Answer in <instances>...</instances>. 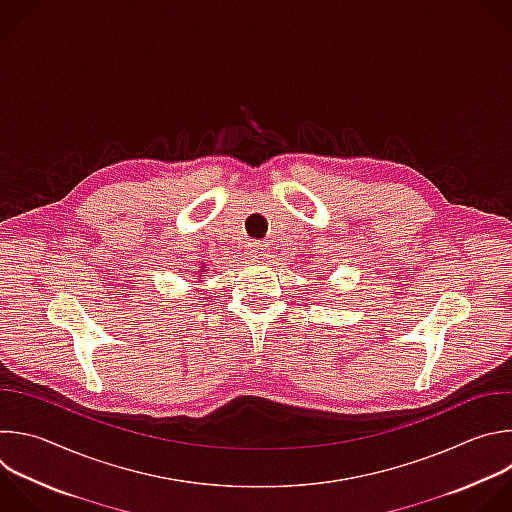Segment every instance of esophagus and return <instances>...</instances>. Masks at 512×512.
Wrapping results in <instances>:
<instances>
[{
	"label": "esophagus",
	"mask_w": 512,
	"mask_h": 512,
	"mask_svg": "<svg viewBox=\"0 0 512 512\" xmlns=\"http://www.w3.org/2000/svg\"><path fill=\"white\" fill-rule=\"evenodd\" d=\"M247 257L249 259H265L267 257V245L253 241L247 245Z\"/></svg>",
	"instance_id": "esophagus-1"
}]
</instances>
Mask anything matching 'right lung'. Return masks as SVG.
Segmentation results:
<instances>
[{
	"instance_id": "right-lung-1",
	"label": "right lung",
	"mask_w": 512,
	"mask_h": 512,
	"mask_svg": "<svg viewBox=\"0 0 512 512\" xmlns=\"http://www.w3.org/2000/svg\"><path fill=\"white\" fill-rule=\"evenodd\" d=\"M203 271H205V265H201V277H203ZM201 281V279H199Z\"/></svg>"
}]
</instances>
